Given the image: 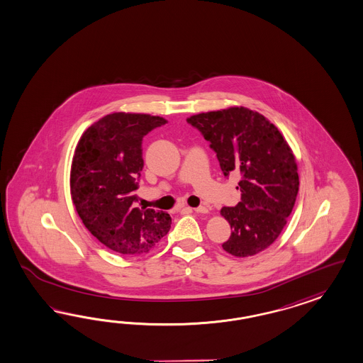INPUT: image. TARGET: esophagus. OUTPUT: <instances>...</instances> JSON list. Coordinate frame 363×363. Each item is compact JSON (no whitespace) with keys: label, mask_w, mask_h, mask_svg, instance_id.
<instances>
[{"label":"esophagus","mask_w":363,"mask_h":363,"mask_svg":"<svg viewBox=\"0 0 363 363\" xmlns=\"http://www.w3.org/2000/svg\"><path fill=\"white\" fill-rule=\"evenodd\" d=\"M189 210H191V211H196V213H199V214H206L207 211V207L205 206H199L196 207V208H191V207H187Z\"/></svg>","instance_id":"1"}]
</instances>
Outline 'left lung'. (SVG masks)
Returning a JSON list of instances; mask_svg holds the SVG:
<instances>
[{
	"mask_svg": "<svg viewBox=\"0 0 363 363\" xmlns=\"http://www.w3.org/2000/svg\"><path fill=\"white\" fill-rule=\"evenodd\" d=\"M187 123L210 141L225 177L240 174L242 201L220 210L233 230L223 250L236 257L264 251L283 231L298 193L292 149L268 118L248 108L198 113Z\"/></svg>",
	"mask_w": 363,
	"mask_h": 363,
	"instance_id": "left-lung-1",
	"label": "left lung"
}]
</instances>
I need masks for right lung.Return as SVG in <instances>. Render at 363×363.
Masks as SVG:
<instances>
[{
	"label": "right lung",
	"mask_w": 363,
	"mask_h": 363,
	"mask_svg": "<svg viewBox=\"0 0 363 363\" xmlns=\"http://www.w3.org/2000/svg\"><path fill=\"white\" fill-rule=\"evenodd\" d=\"M167 123L147 113L115 112L87 128L75 147L72 202L89 233L118 254H147L170 230L167 213L135 205L144 167L143 138Z\"/></svg>",
	"instance_id": "add662e5"
}]
</instances>
